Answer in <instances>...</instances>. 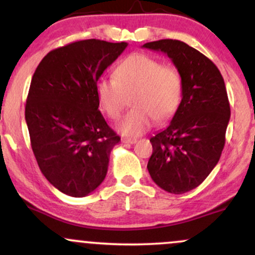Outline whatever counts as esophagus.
<instances>
[{
    "label": "esophagus",
    "instance_id": "34e87169",
    "mask_svg": "<svg viewBox=\"0 0 255 255\" xmlns=\"http://www.w3.org/2000/svg\"><path fill=\"white\" fill-rule=\"evenodd\" d=\"M137 141V139L135 137H122V142H125V144H135Z\"/></svg>",
    "mask_w": 255,
    "mask_h": 255
}]
</instances>
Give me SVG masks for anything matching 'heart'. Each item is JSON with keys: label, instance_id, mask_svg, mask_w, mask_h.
I'll return each mask as SVG.
<instances>
[{"label": "heart", "instance_id": "obj_1", "mask_svg": "<svg viewBox=\"0 0 255 255\" xmlns=\"http://www.w3.org/2000/svg\"><path fill=\"white\" fill-rule=\"evenodd\" d=\"M101 108L114 121L124 113L127 98L133 105L119 129L122 134L137 136L156 122H165L174 116L182 99V79L174 67L145 54H133L122 60L114 78L97 83Z\"/></svg>", "mask_w": 255, "mask_h": 255}]
</instances>
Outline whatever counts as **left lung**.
<instances>
[{"instance_id":"left-lung-1","label":"left lung","mask_w":255,"mask_h":255,"mask_svg":"<svg viewBox=\"0 0 255 255\" xmlns=\"http://www.w3.org/2000/svg\"><path fill=\"white\" fill-rule=\"evenodd\" d=\"M142 48L168 55L182 79V101L170 125L150 139L147 169L160 188L183 194L197 188L221 158L230 119L227 89L216 64L188 44L160 39Z\"/></svg>"}]
</instances>
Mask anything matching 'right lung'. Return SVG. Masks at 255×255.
Instances as JSON below:
<instances>
[{"label": "right lung", "instance_id": "1", "mask_svg": "<svg viewBox=\"0 0 255 255\" xmlns=\"http://www.w3.org/2000/svg\"><path fill=\"white\" fill-rule=\"evenodd\" d=\"M128 44L78 40L46 54L25 107L32 151L46 180L69 197L92 193L107 176L120 137L98 110L97 81Z\"/></svg>", "mask_w": 255, "mask_h": 255}]
</instances>
